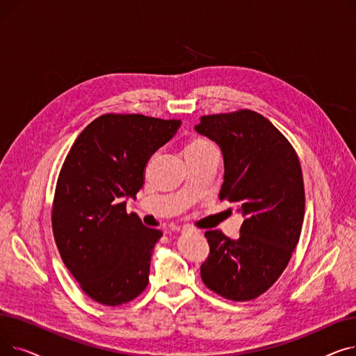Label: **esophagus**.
<instances>
[{"label":"esophagus","mask_w":356,"mask_h":356,"mask_svg":"<svg viewBox=\"0 0 356 356\" xmlns=\"http://www.w3.org/2000/svg\"><path fill=\"white\" fill-rule=\"evenodd\" d=\"M183 231H189V229L188 228H183Z\"/></svg>","instance_id":"1"}]
</instances>
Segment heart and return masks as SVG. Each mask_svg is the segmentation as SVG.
Listing matches in <instances>:
<instances>
[{"label": "heart", "instance_id": "obj_1", "mask_svg": "<svg viewBox=\"0 0 356 356\" xmlns=\"http://www.w3.org/2000/svg\"><path fill=\"white\" fill-rule=\"evenodd\" d=\"M211 145H213V144L207 141V140H195L188 147H186V149H188V148H197V147H211Z\"/></svg>", "mask_w": 356, "mask_h": 356}]
</instances>
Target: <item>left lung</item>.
<instances>
[{
    "instance_id": "left-lung-1",
    "label": "left lung",
    "mask_w": 356,
    "mask_h": 356,
    "mask_svg": "<svg viewBox=\"0 0 356 356\" xmlns=\"http://www.w3.org/2000/svg\"><path fill=\"white\" fill-rule=\"evenodd\" d=\"M222 149L225 175L219 192L244 216L238 239L207 231L209 257L203 283L234 302L266 293L286 270L300 238L305 184L290 141L261 114L239 109L200 117L195 127Z\"/></svg>"
}]
</instances>
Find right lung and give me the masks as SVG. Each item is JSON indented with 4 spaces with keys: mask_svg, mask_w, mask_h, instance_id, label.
Wrapping results in <instances>:
<instances>
[{
    "mask_svg": "<svg viewBox=\"0 0 356 356\" xmlns=\"http://www.w3.org/2000/svg\"><path fill=\"white\" fill-rule=\"evenodd\" d=\"M179 120L105 114L73 143L56 183L51 228L81 289L105 306L134 300L148 284L149 259L163 232L127 213L144 168L180 127Z\"/></svg>",
    "mask_w": 356,
    "mask_h": 356,
    "instance_id": "1",
    "label": "right lung"
}]
</instances>
